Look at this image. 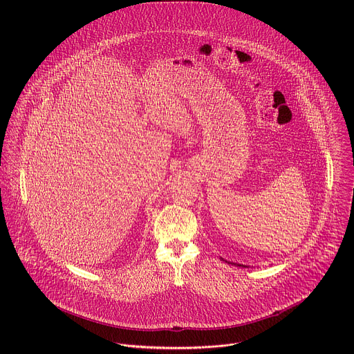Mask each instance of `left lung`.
Listing matches in <instances>:
<instances>
[{
	"mask_svg": "<svg viewBox=\"0 0 354 354\" xmlns=\"http://www.w3.org/2000/svg\"><path fill=\"white\" fill-rule=\"evenodd\" d=\"M237 266H241V265H237Z\"/></svg>",
	"mask_w": 354,
	"mask_h": 354,
	"instance_id": "obj_1",
	"label": "left lung"
}]
</instances>
